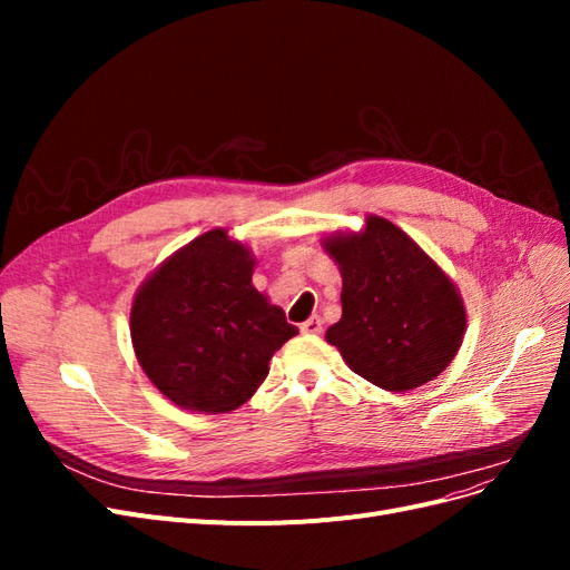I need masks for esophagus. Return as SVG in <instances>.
<instances>
[{
    "instance_id": "esophagus-1",
    "label": "esophagus",
    "mask_w": 570,
    "mask_h": 570,
    "mask_svg": "<svg viewBox=\"0 0 570 570\" xmlns=\"http://www.w3.org/2000/svg\"><path fill=\"white\" fill-rule=\"evenodd\" d=\"M321 331H323V321L318 316H312L302 323V333H306V335H318Z\"/></svg>"
}]
</instances>
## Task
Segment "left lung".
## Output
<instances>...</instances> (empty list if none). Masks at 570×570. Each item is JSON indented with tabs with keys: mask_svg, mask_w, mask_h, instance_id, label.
<instances>
[{
	"mask_svg": "<svg viewBox=\"0 0 570 570\" xmlns=\"http://www.w3.org/2000/svg\"><path fill=\"white\" fill-rule=\"evenodd\" d=\"M342 275V318L325 340L347 366L387 392H406L452 364L465 333L454 281L416 239L383 216L358 233L325 235Z\"/></svg>",
	"mask_w": 570,
	"mask_h": 570,
	"instance_id": "left-lung-1",
	"label": "left lung"
}]
</instances>
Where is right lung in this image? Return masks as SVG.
I'll list each match as a JSON object with an SVG mask.
<instances>
[{"instance_id": "right-lung-1", "label": "right lung", "mask_w": 570, "mask_h": 570, "mask_svg": "<svg viewBox=\"0 0 570 570\" xmlns=\"http://www.w3.org/2000/svg\"><path fill=\"white\" fill-rule=\"evenodd\" d=\"M256 258L226 228L170 254L135 292L130 340L164 396L197 413L243 406L299 331L252 285Z\"/></svg>"}]
</instances>
